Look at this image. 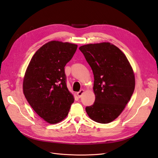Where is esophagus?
<instances>
[{"label":"esophagus","mask_w":158,"mask_h":158,"mask_svg":"<svg viewBox=\"0 0 158 158\" xmlns=\"http://www.w3.org/2000/svg\"><path fill=\"white\" fill-rule=\"evenodd\" d=\"M84 89H80L78 92H77L78 97V98H81V97H82V94H84Z\"/></svg>","instance_id":"esophagus-1"}]
</instances>
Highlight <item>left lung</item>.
I'll return each mask as SVG.
<instances>
[{
  "mask_svg": "<svg viewBox=\"0 0 158 158\" xmlns=\"http://www.w3.org/2000/svg\"><path fill=\"white\" fill-rule=\"evenodd\" d=\"M79 49L94 76L95 102L85 111L95 122L111 123L120 115L135 90L132 66L126 55L109 42L84 45Z\"/></svg>",
  "mask_w": 158,
  "mask_h": 158,
  "instance_id": "8db88e82",
  "label": "left lung"
}]
</instances>
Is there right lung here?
<instances>
[{"instance_id":"right-lung-1","label":"right lung","mask_w":158,"mask_h":158,"mask_svg":"<svg viewBox=\"0 0 158 158\" xmlns=\"http://www.w3.org/2000/svg\"><path fill=\"white\" fill-rule=\"evenodd\" d=\"M78 45L51 41L33 55L23 80V92L35 113L49 124L68 115L74 96L66 84L64 66Z\"/></svg>"}]
</instances>
